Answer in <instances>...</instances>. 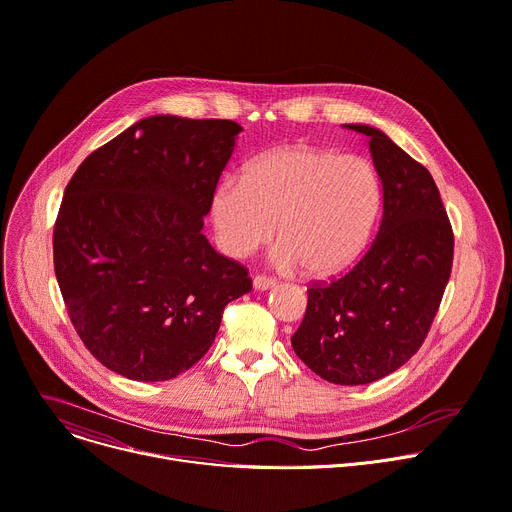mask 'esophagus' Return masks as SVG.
I'll return each mask as SVG.
<instances>
[{"label": "esophagus", "mask_w": 512, "mask_h": 512, "mask_svg": "<svg viewBox=\"0 0 512 512\" xmlns=\"http://www.w3.org/2000/svg\"><path fill=\"white\" fill-rule=\"evenodd\" d=\"M275 286V280H271V277H265V275H255L253 277V288L263 292V290H269Z\"/></svg>", "instance_id": "esophagus-1"}]
</instances>
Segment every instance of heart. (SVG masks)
I'll return each instance as SVG.
<instances>
[{
  "instance_id": "1",
  "label": "heart",
  "mask_w": 512,
  "mask_h": 512,
  "mask_svg": "<svg viewBox=\"0 0 512 512\" xmlns=\"http://www.w3.org/2000/svg\"><path fill=\"white\" fill-rule=\"evenodd\" d=\"M380 181L365 159L310 145L275 147L253 159L243 179H224L212 200L222 249L247 257L277 232L271 261L331 277L365 249L380 210Z\"/></svg>"
}]
</instances>
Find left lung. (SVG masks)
Returning a JSON list of instances; mask_svg holds the SVG:
<instances>
[{"label":"left lung","mask_w":512,"mask_h":512,"mask_svg":"<svg viewBox=\"0 0 512 512\" xmlns=\"http://www.w3.org/2000/svg\"><path fill=\"white\" fill-rule=\"evenodd\" d=\"M345 126L369 138L382 222L351 271L310 286L292 347L322 380L361 386L390 376L427 339L451 275L453 230L427 167L382 130Z\"/></svg>","instance_id":"1"}]
</instances>
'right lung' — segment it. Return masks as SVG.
Segmentation results:
<instances>
[{
    "label": "right lung",
    "mask_w": 512,
    "mask_h": 512,
    "mask_svg": "<svg viewBox=\"0 0 512 512\" xmlns=\"http://www.w3.org/2000/svg\"><path fill=\"white\" fill-rule=\"evenodd\" d=\"M243 128L159 114L91 153L65 188L55 275L83 345L136 382H165L214 343L249 271L212 249L204 216Z\"/></svg>",
    "instance_id": "1"
}]
</instances>
